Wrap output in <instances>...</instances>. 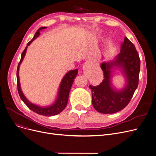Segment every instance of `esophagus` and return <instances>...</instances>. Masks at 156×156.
<instances>
[{
  "instance_id": "1",
  "label": "esophagus",
  "mask_w": 156,
  "mask_h": 156,
  "mask_svg": "<svg viewBox=\"0 0 156 156\" xmlns=\"http://www.w3.org/2000/svg\"><path fill=\"white\" fill-rule=\"evenodd\" d=\"M83 70H84V67H83Z\"/></svg>"
}]
</instances>
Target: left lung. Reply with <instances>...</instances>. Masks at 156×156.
Wrapping results in <instances>:
<instances>
[{"instance_id": "1", "label": "left lung", "mask_w": 156, "mask_h": 156, "mask_svg": "<svg viewBox=\"0 0 156 156\" xmlns=\"http://www.w3.org/2000/svg\"><path fill=\"white\" fill-rule=\"evenodd\" d=\"M101 68L105 79L98 86H89L92 92V103L101 113L111 114L123 109L132 99L138 86L140 60L133 44L126 37L120 46V53L112 61L103 62ZM114 69L120 70L125 78L122 88L113 84Z\"/></svg>"}]
</instances>
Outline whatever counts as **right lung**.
Segmentation results:
<instances>
[{
	"instance_id": "add662e5",
	"label": "right lung",
	"mask_w": 156,
	"mask_h": 156,
	"mask_svg": "<svg viewBox=\"0 0 156 156\" xmlns=\"http://www.w3.org/2000/svg\"><path fill=\"white\" fill-rule=\"evenodd\" d=\"M46 28H47V27H41L40 28H39L38 31L35 33L33 38L27 44L26 47L23 51L21 55V60L19 64H18L17 69V84L18 93H19L21 99H22L24 103L31 110H32L34 113H36L41 115L51 116H55L59 114L66 108L68 102L70 90L72 86L73 82H74V79L76 77L77 74H78V70L77 69L71 70L66 73L60 82V84L59 85V87L58 89V92L57 94V97L55 98V101L50 105H48L46 106H41L40 105L34 104L31 101H30L26 98V96H24L23 92L21 90L20 76H19L20 67L25 57L27 47H28V46H30V44L36 38H37L40 36V31Z\"/></svg>"
}]
</instances>
